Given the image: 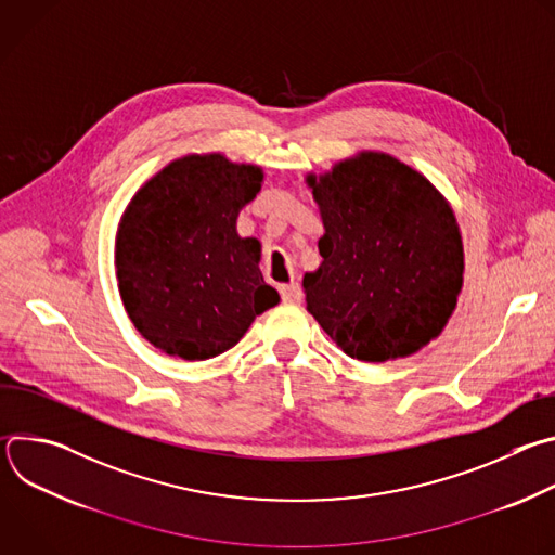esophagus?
I'll return each mask as SVG.
<instances>
[{
	"mask_svg": "<svg viewBox=\"0 0 555 555\" xmlns=\"http://www.w3.org/2000/svg\"><path fill=\"white\" fill-rule=\"evenodd\" d=\"M281 289V298L285 300V302H300L302 300V289H300V285L298 283H287V285H281L279 287Z\"/></svg>",
	"mask_w": 555,
	"mask_h": 555,
	"instance_id": "34e87169",
	"label": "esophagus"
}]
</instances>
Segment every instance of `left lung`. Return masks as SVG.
<instances>
[{
  "instance_id": "8db88e82",
  "label": "left lung",
  "mask_w": 555,
  "mask_h": 555,
  "mask_svg": "<svg viewBox=\"0 0 555 555\" xmlns=\"http://www.w3.org/2000/svg\"><path fill=\"white\" fill-rule=\"evenodd\" d=\"M325 234L305 272L307 311L351 358H409L448 325L463 287V242L448 199L384 151L307 173Z\"/></svg>"
}]
</instances>
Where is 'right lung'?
Segmentation results:
<instances>
[{
    "mask_svg": "<svg viewBox=\"0 0 555 555\" xmlns=\"http://www.w3.org/2000/svg\"><path fill=\"white\" fill-rule=\"evenodd\" d=\"M261 184L257 165L189 153L131 197L114 266L129 319L155 349L182 360L215 358L279 305L259 270V240L236 232V217Z\"/></svg>",
    "mask_w": 555,
    "mask_h": 555,
    "instance_id": "right-lung-1",
    "label": "right lung"
}]
</instances>
